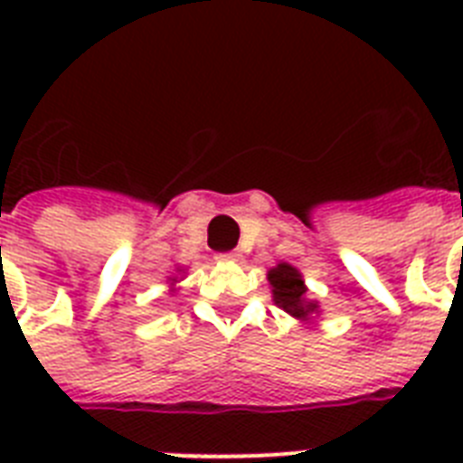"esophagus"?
Listing matches in <instances>:
<instances>
[{"instance_id": "esophagus-1", "label": "esophagus", "mask_w": 463, "mask_h": 463, "mask_svg": "<svg viewBox=\"0 0 463 463\" xmlns=\"http://www.w3.org/2000/svg\"><path fill=\"white\" fill-rule=\"evenodd\" d=\"M240 257H242V254H240L238 250H232V252H221V254H218V260H221V261H240Z\"/></svg>"}]
</instances>
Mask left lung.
I'll list each match as a JSON object with an SVG mask.
<instances>
[{"mask_svg":"<svg viewBox=\"0 0 463 463\" xmlns=\"http://www.w3.org/2000/svg\"><path fill=\"white\" fill-rule=\"evenodd\" d=\"M269 283L274 288L276 305L290 312L293 317H298V319H307L317 309L315 303L305 300V283L298 274V269H293L290 264H279L276 269H271L269 271Z\"/></svg>","mask_w":463,"mask_h":463,"instance_id":"8db88e82","label":"left lung"}]
</instances>
